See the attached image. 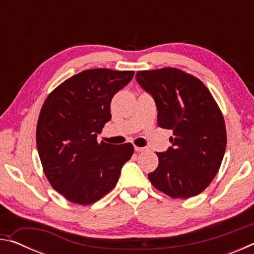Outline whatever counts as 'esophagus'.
Returning <instances> with one entry per match:
<instances>
[{
  "instance_id": "34e87169",
  "label": "esophagus",
  "mask_w": 254,
  "mask_h": 254,
  "mask_svg": "<svg viewBox=\"0 0 254 254\" xmlns=\"http://www.w3.org/2000/svg\"><path fill=\"white\" fill-rule=\"evenodd\" d=\"M134 150L136 152H142V151H145L147 150V148H142V147H136V145H134Z\"/></svg>"
}]
</instances>
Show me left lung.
<instances>
[{
    "mask_svg": "<svg viewBox=\"0 0 254 254\" xmlns=\"http://www.w3.org/2000/svg\"><path fill=\"white\" fill-rule=\"evenodd\" d=\"M137 84L152 96L158 126L173 131L150 182L173 198L200 194L216 176L226 149L223 115L207 87L177 68L137 71Z\"/></svg>",
    "mask_w": 254,
    "mask_h": 254,
    "instance_id": "1",
    "label": "left lung"
}]
</instances>
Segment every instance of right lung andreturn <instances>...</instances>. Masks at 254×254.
Wrapping results in <instances>:
<instances>
[{"instance_id": "1", "label": "right lung", "mask_w": 254, "mask_h": 254, "mask_svg": "<svg viewBox=\"0 0 254 254\" xmlns=\"http://www.w3.org/2000/svg\"><path fill=\"white\" fill-rule=\"evenodd\" d=\"M132 70H84L47 97L37 124V148L46 177L71 203L89 205L117 185L131 143L97 142L111 120V101L133 78Z\"/></svg>"}]
</instances>
